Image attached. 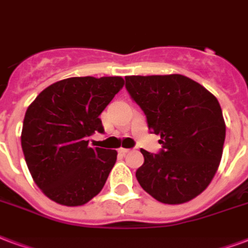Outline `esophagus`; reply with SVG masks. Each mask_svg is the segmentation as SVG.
Instances as JSON below:
<instances>
[{
	"instance_id": "1",
	"label": "esophagus",
	"mask_w": 248,
	"mask_h": 248,
	"mask_svg": "<svg viewBox=\"0 0 248 248\" xmlns=\"http://www.w3.org/2000/svg\"><path fill=\"white\" fill-rule=\"evenodd\" d=\"M130 151H131V149H128V148H120V149H118V152H120V154H122V155L128 154Z\"/></svg>"
}]
</instances>
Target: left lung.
<instances>
[{
    "instance_id": "8db88e82",
    "label": "left lung",
    "mask_w": 248,
    "mask_h": 248,
    "mask_svg": "<svg viewBox=\"0 0 248 248\" xmlns=\"http://www.w3.org/2000/svg\"><path fill=\"white\" fill-rule=\"evenodd\" d=\"M126 90L160 135L158 154L140 149L137 170L143 190L165 204H182L207 188L220 165L225 121L217 99L195 80L179 75L126 77Z\"/></svg>"
}]
</instances>
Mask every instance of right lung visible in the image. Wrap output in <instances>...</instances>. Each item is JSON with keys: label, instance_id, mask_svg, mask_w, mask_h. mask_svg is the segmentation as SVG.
Here are the masks:
<instances>
[{"label": "right lung", "instance_id": "obj_1", "mask_svg": "<svg viewBox=\"0 0 248 248\" xmlns=\"http://www.w3.org/2000/svg\"><path fill=\"white\" fill-rule=\"evenodd\" d=\"M124 83L121 77L63 79L28 107L22 149L32 178L53 202L83 205L103 190L117 151L92 148L87 138L103 134L99 116Z\"/></svg>", "mask_w": 248, "mask_h": 248}]
</instances>
